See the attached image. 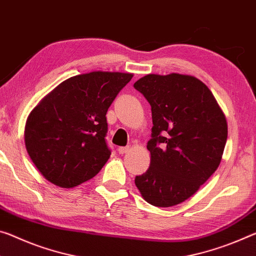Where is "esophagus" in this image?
Listing matches in <instances>:
<instances>
[{
  "label": "esophagus",
  "mask_w": 256,
  "mask_h": 256,
  "mask_svg": "<svg viewBox=\"0 0 256 256\" xmlns=\"http://www.w3.org/2000/svg\"><path fill=\"white\" fill-rule=\"evenodd\" d=\"M130 150H131V148H130V147H118L117 152H118V154H120V155H123V154L128 152Z\"/></svg>",
  "instance_id": "esophagus-1"
}]
</instances>
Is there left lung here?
<instances>
[{
	"mask_svg": "<svg viewBox=\"0 0 256 256\" xmlns=\"http://www.w3.org/2000/svg\"><path fill=\"white\" fill-rule=\"evenodd\" d=\"M152 106L150 166L136 176L144 200L170 208L188 200L216 171L228 136L222 109L196 77L149 74L134 83Z\"/></svg>",
	"mask_w": 256,
	"mask_h": 256,
	"instance_id": "obj_1",
	"label": "left lung"
}]
</instances>
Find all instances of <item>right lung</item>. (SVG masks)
Instances as JSON below:
<instances>
[{"instance_id":"1","label":"right lung","mask_w":256,"mask_h":256,"mask_svg":"<svg viewBox=\"0 0 256 256\" xmlns=\"http://www.w3.org/2000/svg\"><path fill=\"white\" fill-rule=\"evenodd\" d=\"M130 72H92L54 88L28 116L25 144L48 181L74 188L92 179L110 157L106 114Z\"/></svg>"}]
</instances>
